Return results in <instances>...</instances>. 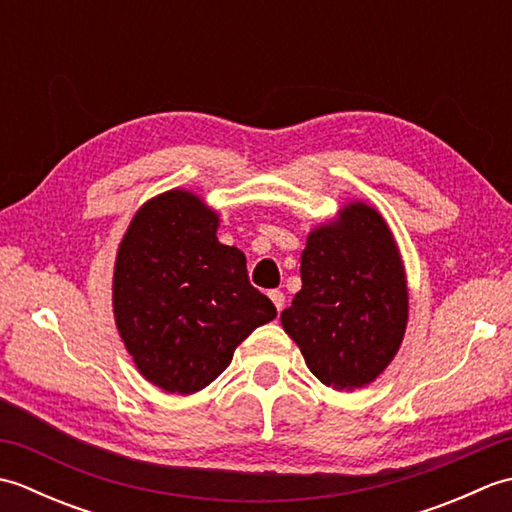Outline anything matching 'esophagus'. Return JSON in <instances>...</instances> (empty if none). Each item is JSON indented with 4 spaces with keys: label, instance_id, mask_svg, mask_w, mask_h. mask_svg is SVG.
I'll use <instances>...</instances> for the list:
<instances>
[{
    "label": "esophagus",
    "instance_id": "34e87169",
    "mask_svg": "<svg viewBox=\"0 0 512 512\" xmlns=\"http://www.w3.org/2000/svg\"><path fill=\"white\" fill-rule=\"evenodd\" d=\"M268 297H270V301L275 303V308H277V312H281L284 310V303H286V297H284V292L281 290H270L268 292Z\"/></svg>",
    "mask_w": 512,
    "mask_h": 512
}]
</instances>
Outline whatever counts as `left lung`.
Returning <instances> with one entry per match:
<instances>
[{
    "instance_id": "left-lung-1",
    "label": "left lung",
    "mask_w": 512,
    "mask_h": 512,
    "mask_svg": "<svg viewBox=\"0 0 512 512\" xmlns=\"http://www.w3.org/2000/svg\"><path fill=\"white\" fill-rule=\"evenodd\" d=\"M407 321V273L387 220L363 200L343 204L308 233L301 290L281 325L323 385L354 391L394 361Z\"/></svg>"
}]
</instances>
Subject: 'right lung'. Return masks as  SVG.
<instances>
[{
  "label": "right lung",
  "mask_w": 512,
  "mask_h": 512,
  "mask_svg": "<svg viewBox=\"0 0 512 512\" xmlns=\"http://www.w3.org/2000/svg\"><path fill=\"white\" fill-rule=\"evenodd\" d=\"M217 228L220 213L198 193L171 189L140 206L116 250L118 334L143 378L169 394L211 385L237 345L277 317Z\"/></svg>",
  "instance_id": "add662e5"
}]
</instances>
